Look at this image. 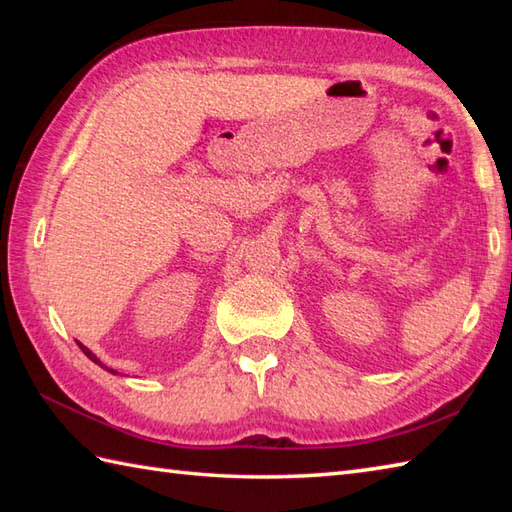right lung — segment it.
Listing matches in <instances>:
<instances>
[{"mask_svg": "<svg viewBox=\"0 0 512 512\" xmlns=\"http://www.w3.org/2000/svg\"><path fill=\"white\" fill-rule=\"evenodd\" d=\"M79 347H81V350H83V354L90 358V361H92V363H96V365H101V367H105V365H103V363L99 361V358H96V356H94V354H92V352L88 350V347H85V345H81V343H79ZM105 369H107V367H105ZM107 372H112V374H114V369H107Z\"/></svg>", "mask_w": 512, "mask_h": 512, "instance_id": "1", "label": "right lung"}]
</instances>
